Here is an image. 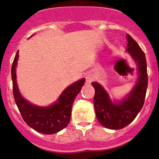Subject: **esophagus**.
<instances>
[{"label": "esophagus", "instance_id": "obj_1", "mask_svg": "<svg viewBox=\"0 0 159 159\" xmlns=\"http://www.w3.org/2000/svg\"><path fill=\"white\" fill-rule=\"evenodd\" d=\"M86 80H87V82L91 83L92 81V80H93V77H92V75H90V74H88V75H86Z\"/></svg>", "mask_w": 159, "mask_h": 159}]
</instances>
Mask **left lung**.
<instances>
[{
	"mask_svg": "<svg viewBox=\"0 0 159 159\" xmlns=\"http://www.w3.org/2000/svg\"><path fill=\"white\" fill-rule=\"evenodd\" d=\"M128 53L137 65L136 82L130 93L120 100L111 99L104 88L97 82H92L95 88L94 107L98 121L103 127L119 130L130 124L139 113L144 103L148 76L145 54L137 42L127 34Z\"/></svg>",
	"mask_w": 159,
	"mask_h": 159,
	"instance_id": "left-lung-1",
	"label": "left lung"
}]
</instances>
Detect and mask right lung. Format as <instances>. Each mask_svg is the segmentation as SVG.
I'll return each instance as SVG.
<instances>
[{
  "instance_id": "1",
  "label": "right lung",
  "mask_w": 159,
  "mask_h": 159,
  "mask_svg": "<svg viewBox=\"0 0 159 159\" xmlns=\"http://www.w3.org/2000/svg\"><path fill=\"white\" fill-rule=\"evenodd\" d=\"M18 52L12 63L11 74L14 99L20 113L25 123L39 133L52 134L60 131L69 123L73 102L84 86L85 79H80L67 87L57 100L48 106L40 107L33 104L22 96L18 88L16 74L19 58Z\"/></svg>"
}]
</instances>
